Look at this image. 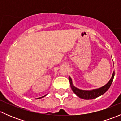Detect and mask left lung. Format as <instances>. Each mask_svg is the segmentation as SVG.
Masks as SVG:
<instances>
[{
    "label": "left lung",
    "mask_w": 121,
    "mask_h": 121,
    "mask_svg": "<svg viewBox=\"0 0 121 121\" xmlns=\"http://www.w3.org/2000/svg\"><path fill=\"white\" fill-rule=\"evenodd\" d=\"M115 72H113L112 76L111 79L109 80V82H108L105 85H104L102 87L98 89H95V90H91V91H86V90H81L80 89L77 88L76 87L74 86L72 84V80L70 77H69V81L71 84V88L73 92L77 95L80 98L84 99H94L99 97L101 95L104 94L108 89L109 88L110 86L111 85L112 82L113 77H114Z\"/></svg>",
    "instance_id": "1"
}]
</instances>
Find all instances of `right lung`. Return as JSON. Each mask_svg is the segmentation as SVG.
<instances>
[{
	"label": "right lung",
	"mask_w": 121,
	"mask_h": 121,
	"mask_svg": "<svg viewBox=\"0 0 121 121\" xmlns=\"http://www.w3.org/2000/svg\"><path fill=\"white\" fill-rule=\"evenodd\" d=\"M44 97V96H43V97H40V98H37V99H39V98H43Z\"/></svg>",
	"instance_id": "obj_1"
}]
</instances>
